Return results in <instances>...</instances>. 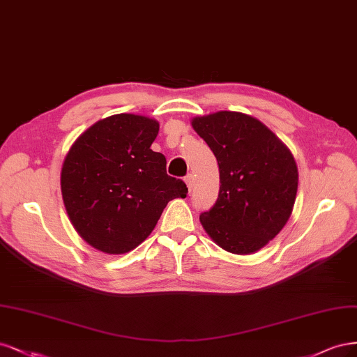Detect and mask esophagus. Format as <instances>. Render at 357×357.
<instances>
[{
	"mask_svg": "<svg viewBox=\"0 0 357 357\" xmlns=\"http://www.w3.org/2000/svg\"><path fill=\"white\" fill-rule=\"evenodd\" d=\"M185 182H187V187H188V190L191 191L192 190V187H194V176L190 174V175H187L185 176Z\"/></svg>",
	"mask_w": 357,
	"mask_h": 357,
	"instance_id": "esophagus-1",
	"label": "esophagus"
}]
</instances>
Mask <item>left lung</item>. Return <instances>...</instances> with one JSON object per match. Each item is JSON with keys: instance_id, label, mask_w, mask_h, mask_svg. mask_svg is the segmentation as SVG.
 <instances>
[{"instance_id": "8db88e82", "label": "left lung", "mask_w": 357, "mask_h": 357, "mask_svg": "<svg viewBox=\"0 0 357 357\" xmlns=\"http://www.w3.org/2000/svg\"><path fill=\"white\" fill-rule=\"evenodd\" d=\"M220 166V194L200 222L215 243L237 255L254 254L280 233L298 190L295 160L259 120L220 111L192 120Z\"/></svg>"}]
</instances>
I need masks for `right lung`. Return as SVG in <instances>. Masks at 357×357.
Instances as JSON below:
<instances>
[{
  "label": "right lung",
  "mask_w": 357,
  "mask_h": 357,
  "mask_svg": "<svg viewBox=\"0 0 357 357\" xmlns=\"http://www.w3.org/2000/svg\"><path fill=\"white\" fill-rule=\"evenodd\" d=\"M157 135L155 120L117 114L87 129L65 158L66 212L78 234L105 254L141 245L166 204L187 197L185 182L169 176L166 157L151 149Z\"/></svg>",
  "instance_id": "right-lung-1"
}]
</instances>
